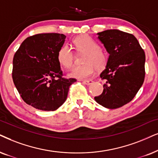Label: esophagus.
<instances>
[{
    "mask_svg": "<svg viewBox=\"0 0 158 158\" xmlns=\"http://www.w3.org/2000/svg\"><path fill=\"white\" fill-rule=\"evenodd\" d=\"M82 82L85 84V85H89L93 82V80H84V81H82Z\"/></svg>",
    "mask_w": 158,
    "mask_h": 158,
    "instance_id": "1",
    "label": "esophagus"
}]
</instances>
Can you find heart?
<instances>
[{
    "mask_svg": "<svg viewBox=\"0 0 158 158\" xmlns=\"http://www.w3.org/2000/svg\"><path fill=\"white\" fill-rule=\"evenodd\" d=\"M73 44L77 52L85 54L82 65H77L70 71L71 77L79 79H87L93 75L95 69L97 71H103L108 63V56L95 40L88 35H82L73 40ZM76 55L71 47L64 44L60 48L57 52V60L62 66L70 69L75 62Z\"/></svg>",
    "mask_w": 158,
    "mask_h": 158,
    "instance_id": "1",
    "label": "heart"
}]
</instances>
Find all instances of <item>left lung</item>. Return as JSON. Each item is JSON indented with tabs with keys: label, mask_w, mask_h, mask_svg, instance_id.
I'll return each mask as SVG.
<instances>
[{
	"label": "left lung",
	"mask_w": 158,
	"mask_h": 158,
	"mask_svg": "<svg viewBox=\"0 0 158 158\" xmlns=\"http://www.w3.org/2000/svg\"><path fill=\"white\" fill-rule=\"evenodd\" d=\"M109 54L106 69L100 77L104 79L103 91L95 101L107 109H117L133 100L145 77V53L134 35L119 30L98 33Z\"/></svg>",
	"instance_id": "left-lung-1"
}]
</instances>
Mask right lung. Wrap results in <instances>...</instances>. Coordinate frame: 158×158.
<instances>
[{"instance_id": "right-lung-1", "label": "right lung", "mask_w": 158, "mask_h": 158, "mask_svg": "<svg viewBox=\"0 0 158 158\" xmlns=\"http://www.w3.org/2000/svg\"><path fill=\"white\" fill-rule=\"evenodd\" d=\"M66 36L40 33L27 37L13 58L12 79L27 104L42 111H55L67 98L77 79L63 77L57 52Z\"/></svg>"}]
</instances>
